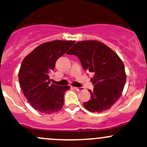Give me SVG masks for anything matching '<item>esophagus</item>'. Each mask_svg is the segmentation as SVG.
Instances as JSON below:
<instances>
[{"label": "esophagus", "mask_w": 147, "mask_h": 147, "mask_svg": "<svg viewBox=\"0 0 147 147\" xmlns=\"http://www.w3.org/2000/svg\"><path fill=\"white\" fill-rule=\"evenodd\" d=\"M74 88H75L77 91H82L84 90V87H74Z\"/></svg>", "instance_id": "esophagus-1"}]
</instances>
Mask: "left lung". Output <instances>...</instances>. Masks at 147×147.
<instances>
[{
  "label": "left lung",
  "instance_id": "obj_1",
  "mask_svg": "<svg viewBox=\"0 0 147 147\" xmlns=\"http://www.w3.org/2000/svg\"><path fill=\"white\" fill-rule=\"evenodd\" d=\"M67 54L77 56L84 70L93 73L91 81L94 88L88 89L91 99L83 103L84 107L98 113L109 109L121 96L126 80L125 67L119 56L96 40L77 42Z\"/></svg>",
  "mask_w": 147,
  "mask_h": 147
}]
</instances>
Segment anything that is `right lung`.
Wrapping results in <instances>:
<instances>
[{
    "mask_svg": "<svg viewBox=\"0 0 147 147\" xmlns=\"http://www.w3.org/2000/svg\"><path fill=\"white\" fill-rule=\"evenodd\" d=\"M75 41L54 40L39 45L24 59L19 72V82L31 106L43 114L59 112L64 104V94L69 86L51 83L49 73L58 59Z\"/></svg>",
    "mask_w": 147,
    "mask_h": 147,
    "instance_id": "right-lung-1",
    "label": "right lung"
}]
</instances>
